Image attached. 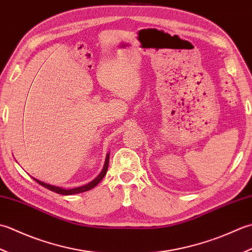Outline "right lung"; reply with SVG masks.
<instances>
[{
  "label": "right lung",
  "instance_id": "1",
  "mask_svg": "<svg viewBox=\"0 0 252 252\" xmlns=\"http://www.w3.org/2000/svg\"><path fill=\"white\" fill-rule=\"evenodd\" d=\"M109 160H110V153H107L106 158H105V163H104V166L102 168L101 173L97 175L94 181H91L90 183L84 185V186H80V187H76V188H70V189H65V188H62V187H58V186H53V185H50L47 183H43L41 181H38V179L33 178L35 182L39 183L41 186H43L44 188L49 189L51 191H54L56 193H60V194H64V196H69V194H75V193H80V192H85V191H88L90 189H92L94 187H95L97 184H99L103 177L105 176V174L107 172V167H109Z\"/></svg>",
  "mask_w": 252,
  "mask_h": 252
}]
</instances>
